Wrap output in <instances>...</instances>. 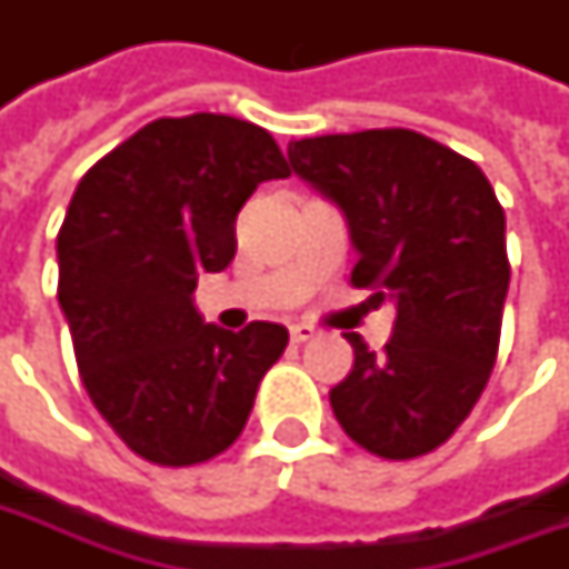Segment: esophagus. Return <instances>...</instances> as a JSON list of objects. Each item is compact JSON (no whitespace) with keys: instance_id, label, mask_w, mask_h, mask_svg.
<instances>
[{"instance_id":"esophagus-1","label":"esophagus","mask_w":569,"mask_h":569,"mask_svg":"<svg viewBox=\"0 0 569 569\" xmlns=\"http://www.w3.org/2000/svg\"><path fill=\"white\" fill-rule=\"evenodd\" d=\"M313 336H317V329H313V326H307V322H297V326H291V341H297V345L310 341Z\"/></svg>"}]
</instances>
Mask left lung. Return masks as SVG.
I'll list each match as a JSON object with an SVG mask.
<instances>
[{
	"label": "left lung",
	"mask_w": 569,
	"mask_h": 569,
	"mask_svg": "<svg viewBox=\"0 0 569 569\" xmlns=\"http://www.w3.org/2000/svg\"><path fill=\"white\" fill-rule=\"evenodd\" d=\"M300 180L336 202L358 266L355 288L396 307L380 355L361 336L329 402L341 430L382 459L447 443L485 392L510 288L507 218L488 177L411 129H367L288 144Z\"/></svg>",
	"instance_id": "8db88e82"
}]
</instances>
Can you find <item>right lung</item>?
Listing matches in <instances>:
<instances>
[{
  "mask_svg": "<svg viewBox=\"0 0 569 569\" xmlns=\"http://www.w3.org/2000/svg\"><path fill=\"white\" fill-rule=\"evenodd\" d=\"M288 173L266 129L192 113L142 126L78 183L56 237L59 307L91 402L148 462L180 469L224 452L284 355V326L228 332L192 291L230 266L256 187Z\"/></svg>",
  "mask_w": 569,
  "mask_h": 569,
  "instance_id": "1",
  "label": "right lung"
}]
</instances>
